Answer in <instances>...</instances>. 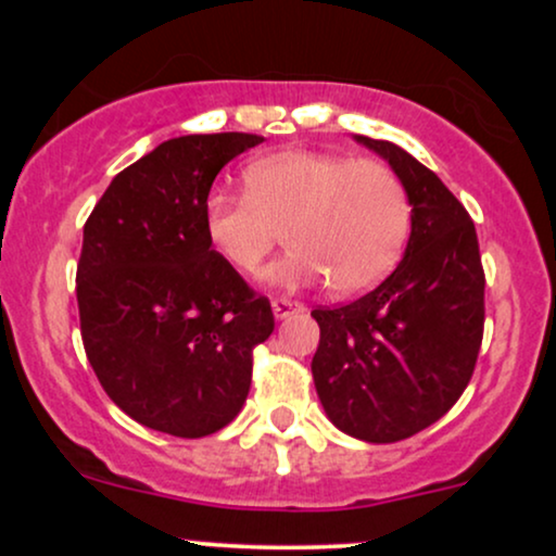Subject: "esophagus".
Wrapping results in <instances>:
<instances>
[{
  "mask_svg": "<svg viewBox=\"0 0 556 556\" xmlns=\"http://www.w3.org/2000/svg\"><path fill=\"white\" fill-rule=\"evenodd\" d=\"M271 308H274V316H277V318H287V316L303 314L305 305H303V303H298V300L274 298V300H271Z\"/></svg>",
  "mask_w": 556,
  "mask_h": 556,
  "instance_id": "esophagus-1",
  "label": "esophagus"
}]
</instances>
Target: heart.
I'll use <instances>...</instances> for the list:
<instances>
[{
    "mask_svg": "<svg viewBox=\"0 0 556 556\" xmlns=\"http://www.w3.org/2000/svg\"><path fill=\"white\" fill-rule=\"evenodd\" d=\"M245 193L212 190L203 201L206 238L229 269L253 274L285 240L271 285L329 282L358 295L394 269L413 225L405 182L379 159L285 151L248 164Z\"/></svg>",
    "mask_w": 556,
    "mask_h": 556,
    "instance_id": "1",
    "label": "heart"
}]
</instances>
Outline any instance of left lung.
Wrapping results in <instances>:
<instances>
[{
  "mask_svg": "<svg viewBox=\"0 0 556 556\" xmlns=\"http://www.w3.org/2000/svg\"><path fill=\"white\" fill-rule=\"evenodd\" d=\"M355 140L405 182L410 240L371 292L311 311L321 329L311 371L337 429L389 444L429 429L460 400L483 340L486 277L473 219L446 185L389 140Z\"/></svg>",
  "mask_w": 556,
  "mask_h": 556,
  "instance_id": "8db88e82",
  "label": "left lung"
}]
</instances>
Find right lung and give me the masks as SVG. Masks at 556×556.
<instances>
[{
	"label": "right lung",
	"mask_w": 556,
	"mask_h": 556,
	"mask_svg": "<svg viewBox=\"0 0 556 556\" xmlns=\"http://www.w3.org/2000/svg\"><path fill=\"white\" fill-rule=\"evenodd\" d=\"M251 132L164 140L119 172L83 227L80 334L119 410L198 439L225 429L251 389L253 348L269 340V298L216 256L203 201Z\"/></svg>",
	"instance_id": "right-lung-1"
}]
</instances>
